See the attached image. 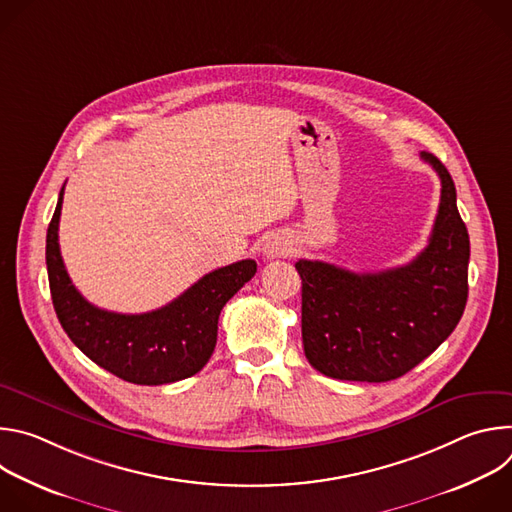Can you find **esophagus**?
<instances>
[{"mask_svg": "<svg viewBox=\"0 0 512 512\" xmlns=\"http://www.w3.org/2000/svg\"><path fill=\"white\" fill-rule=\"evenodd\" d=\"M265 255L269 259L273 257H281V255H287V247L279 241V239H271L267 245H265Z\"/></svg>", "mask_w": 512, "mask_h": 512, "instance_id": "obj_1", "label": "esophagus"}]
</instances>
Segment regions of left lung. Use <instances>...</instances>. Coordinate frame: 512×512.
I'll return each instance as SVG.
<instances>
[{
	"label": "left lung",
	"instance_id": "1",
	"mask_svg": "<svg viewBox=\"0 0 512 512\" xmlns=\"http://www.w3.org/2000/svg\"><path fill=\"white\" fill-rule=\"evenodd\" d=\"M442 180L427 247L407 265L354 273L300 259L302 340L308 362L340 381L403 377L458 326L468 300L470 239L446 166L421 152Z\"/></svg>",
	"mask_w": 512,
	"mask_h": 512
}]
</instances>
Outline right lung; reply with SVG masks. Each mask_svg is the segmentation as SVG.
Wrapping results in <instances>:
<instances>
[{
    "mask_svg": "<svg viewBox=\"0 0 512 512\" xmlns=\"http://www.w3.org/2000/svg\"><path fill=\"white\" fill-rule=\"evenodd\" d=\"M62 194L46 235V267L56 316L93 362L135 385H168L196 375L216 346L218 316L255 275L243 259L200 277L168 306L145 314H117L89 304L72 285L58 245Z\"/></svg>",
    "mask_w": 512,
    "mask_h": 512,
    "instance_id": "obj_1",
    "label": "right lung"
}]
</instances>
